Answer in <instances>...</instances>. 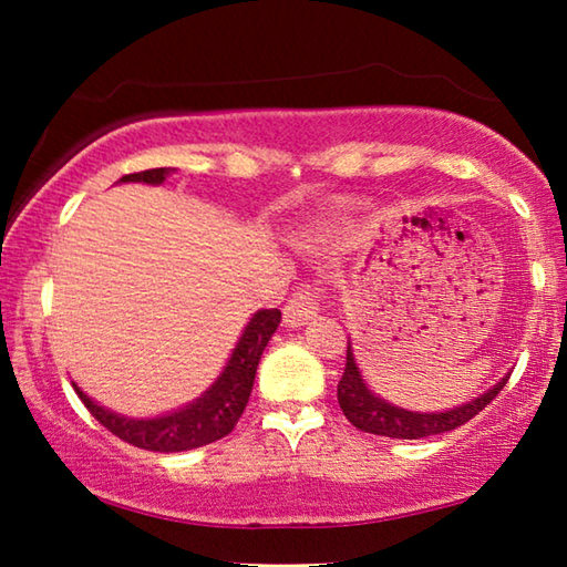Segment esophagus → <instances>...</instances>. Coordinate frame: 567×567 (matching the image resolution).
I'll list each match as a JSON object with an SVG mask.
<instances>
[{
    "label": "esophagus",
    "instance_id": "34e87169",
    "mask_svg": "<svg viewBox=\"0 0 567 567\" xmlns=\"http://www.w3.org/2000/svg\"><path fill=\"white\" fill-rule=\"evenodd\" d=\"M320 312V290L312 285H302L290 300L285 302L282 318L287 328H300L307 320H312Z\"/></svg>",
    "mask_w": 567,
    "mask_h": 567
}]
</instances>
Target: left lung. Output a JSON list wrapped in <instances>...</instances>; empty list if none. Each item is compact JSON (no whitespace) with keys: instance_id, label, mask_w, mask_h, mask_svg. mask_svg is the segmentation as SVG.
Wrapping results in <instances>:
<instances>
[{"instance_id":"8db88e82","label":"left lung","mask_w":567,"mask_h":567,"mask_svg":"<svg viewBox=\"0 0 567 567\" xmlns=\"http://www.w3.org/2000/svg\"><path fill=\"white\" fill-rule=\"evenodd\" d=\"M511 375H505L501 382H495L491 390H485L483 395L457 405L445 412H412L405 408L392 405V402L378 398L360 375L358 362H354L352 348L348 342V362H344V372L338 385V402L354 427L362 433L372 435H385L398 440H420L440 433H450L460 425H465L467 420H473L480 410L501 395L505 382Z\"/></svg>"}]
</instances>
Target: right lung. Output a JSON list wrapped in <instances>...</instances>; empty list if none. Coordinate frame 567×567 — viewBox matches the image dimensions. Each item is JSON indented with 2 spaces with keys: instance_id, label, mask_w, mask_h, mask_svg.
Listing matches in <instances>:
<instances>
[{
  "instance_id": "add662e5",
  "label": "right lung",
  "mask_w": 567,
  "mask_h": 567,
  "mask_svg": "<svg viewBox=\"0 0 567 567\" xmlns=\"http://www.w3.org/2000/svg\"><path fill=\"white\" fill-rule=\"evenodd\" d=\"M172 167H157L124 175L120 182H145V185H162L167 179ZM282 320L280 310H260L247 322L243 338L237 340L233 354L225 364L213 388L203 398H197L189 405L159 417H124L102 408L90 395L74 385L94 420H100L112 435H117L124 443L134 447L152 450V453H182V450H195L215 443V440L229 435L243 417L249 392L255 385V372L260 364L267 342Z\"/></svg>"
}]
</instances>
